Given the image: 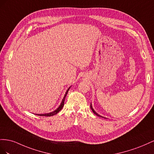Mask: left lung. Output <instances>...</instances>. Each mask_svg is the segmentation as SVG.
Segmentation results:
<instances>
[{"mask_svg": "<svg viewBox=\"0 0 154 154\" xmlns=\"http://www.w3.org/2000/svg\"><path fill=\"white\" fill-rule=\"evenodd\" d=\"M90 108H91V110H92V112H94V114H95V115H96V116H99V117H103L102 116H99L98 113H96V112H95V110H94V109H93V108H92V106H91V104H90Z\"/></svg>", "mask_w": 154, "mask_h": 154, "instance_id": "8db88e82", "label": "left lung"}]
</instances>
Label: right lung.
<instances>
[{"label":"right lung","mask_w":154,"mask_h":154,"mask_svg":"<svg viewBox=\"0 0 154 154\" xmlns=\"http://www.w3.org/2000/svg\"><path fill=\"white\" fill-rule=\"evenodd\" d=\"M69 88H70V87H69V88L68 89V90L66 91V94H65V95H64V98H63V100H62V103H61L60 105V106H59V108H58L57 109H56L55 111L52 112H51V113H45V114H36V115L39 116H46V117H50V116H54V115H55V114L57 113L58 112H59L61 110V109H62V108H63V106H64L65 98H66V95H67V94H68V91H69Z\"/></svg>","instance_id":"add662e5"}]
</instances>
